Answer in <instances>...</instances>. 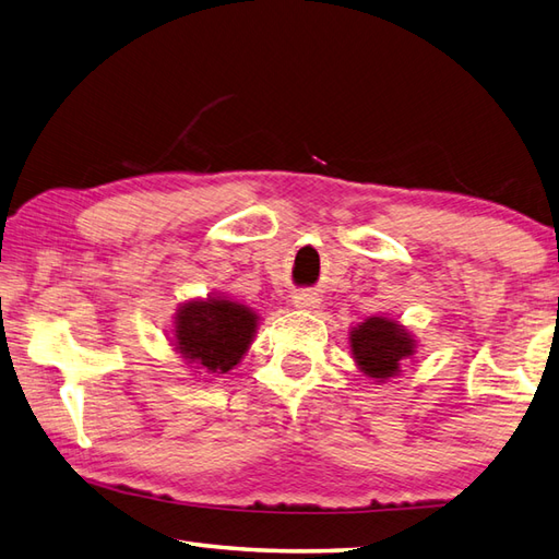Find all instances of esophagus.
Listing matches in <instances>:
<instances>
[{"label":"esophagus","mask_w":559,"mask_h":559,"mask_svg":"<svg viewBox=\"0 0 559 559\" xmlns=\"http://www.w3.org/2000/svg\"><path fill=\"white\" fill-rule=\"evenodd\" d=\"M293 305L300 307V310H317L319 307V298L314 293H295L293 295Z\"/></svg>","instance_id":"esophagus-1"}]
</instances>
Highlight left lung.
Segmentation results:
<instances>
[{"label":"left lung","instance_id":"obj_1","mask_svg":"<svg viewBox=\"0 0 559 559\" xmlns=\"http://www.w3.org/2000/svg\"><path fill=\"white\" fill-rule=\"evenodd\" d=\"M415 341L401 324L386 317H370L350 331V350L360 370L367 377L382 382L399 374L401 360L415 353Z\"/></svg>","mask_w":559,"mask_h":559}]
</instances>
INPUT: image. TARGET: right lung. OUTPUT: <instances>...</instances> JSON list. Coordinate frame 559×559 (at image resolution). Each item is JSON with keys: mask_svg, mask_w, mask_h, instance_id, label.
I'll return each mask as SVG.
<instances>
[{"mask_svg": "<svg viewBox=\"0 0 559 559\" xmlns=\"http://www.w3.org/2000/svg\"><path fill=\"white\" fill-rule=\"evenodd\" d=\"M257 322L247 305L225 298L185 302L175 317V348L209 374H223L242 360Z\"/></svg>", "mask_w": 559, "mask_h": 559, "instance_id": "1", "label": "right lung"}]
</instances>
